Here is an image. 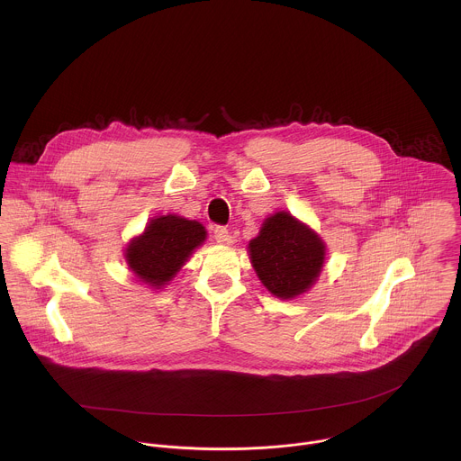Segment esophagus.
I'll list each match as a JSON object with an SVG mask.
<instances>
[{"label":"esophagus","instance_id":"esophagus-1","mask_svg":"<svg viewBox=\"0 0 461 461\" xmlns=\"http://www.w3.org/2000/svg\"><path fill=\"white\" fill-rule=\"evenodd\" d=\"M214 240L220 245H227V243H230V232L225 227H216L214 229Z\"/></svg>","mask_w":461,"mask_h":461}]
</instances>
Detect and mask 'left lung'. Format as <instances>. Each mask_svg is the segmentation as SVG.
I'll return each instance as SVG.
<instances>
[{
    "label": "left lung",
    "instance_id": "1",
    "mask_svg": "<svg viewBox=\"0 0 461 461\" xmlns=\"http://www.w3.org/2000/svg\"><path fill=\"white\" fill-rule=\"evenodd\" d=\"M249 256L264 287L280 300L307 293L323 271L327 245L289 211L269 214L249 243Z\"/></svg>",
    "mask_w": 461,
    "mask_h": 461
}]
</instances>
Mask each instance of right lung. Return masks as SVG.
Returning <instances> with one entry per match:
<instances>
[{
  "label": "right lung",
  "mask_w": 461,
  "mask_h": 461,
  "mask_svg": "<svg viewBox=\"0 0 461 461\" xmlns=\"http://www.w3.org/2000/svg\"><path fill=\"white\" fill-rule=\"evenodd\" d=\"M205 238L207 230L197 220L179 214L154 216L141 234L130 240L124 259L138 282L154 291L163 289Z\"/></svg>",
  "instance_id": "right-lung-1"
}]
</instances>
